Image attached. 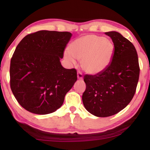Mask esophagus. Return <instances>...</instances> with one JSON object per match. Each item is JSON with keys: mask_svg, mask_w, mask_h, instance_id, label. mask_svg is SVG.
<instances>
[{"mask_svg": "<svg viewBox=\"0 0 150 150\" xmlns=\"http://www.w3.org/2000/svg\"><path fill=\"white\" fill-rule=\"evenodd\" d=\"M77 79H79V80L83 79V74L79 71L77 73Z\"/></svg>", "mask_w": 150, "mask_h": 150, "instance_id": "esophagus-1", "label": "esophagus"}]
</instances>
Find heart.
<instances>
[{"mask_svg":"<svg viewBox=\"0 0 150 150\" xmlns=\"http://www.w3.org/2000/svg\"><path fill=\"white\" fill-rule=\"evenodd\" d=\"M70 52L65 51L64 57L71 64L81 60L83 69L90 75L103 73L110 65L115 47L110 40L96 35H86L71 44Z\"/></svg>","mask_w":150,"mask_h":150,"instance_id":"b5f03b06","label":"heart"}]
</instances>
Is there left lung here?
Segmentation results:
<instances>
[{
	"instance_id": "obj_1",
	"label": "left lung",
	"mask_w": 150,
	"mask_h": 150,
	"mask_svg": "<svg viewBox=\"0 0 150 150\" xmlns=\"http://www.w3.org/2000/svg\"><path fill=\"white\" fill-rule=\"evenodd\" d=\"M115 47L111 63L105 71L85 75V91L82 100L85 108L98 117L116 115L130 103L138 85L139 67L134 45L115 31L105 32Z\"/></svg>"
}]
</instances>
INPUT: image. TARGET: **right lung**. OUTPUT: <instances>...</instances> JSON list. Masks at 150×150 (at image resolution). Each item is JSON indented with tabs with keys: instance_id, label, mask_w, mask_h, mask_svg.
Returning <instances> with one entry per match:
<instances>
[{
	"instance_id": "right-lung-1",
	"label": "right lung",
	"mask_w": 150,
	"mask_h": 150,
	"mask_svg": "<svg viewBox=\"0 0 150 150\" xmlns=\"http://www.w3.org/2000/svg\"><path fill=\"white\" fill-rule=\"evenodd\" d=\"M72 36L68 32L40 30L25 36L11 61L12 92L22 107L47 115L63 105L65 96L77 79L75 69L61 64Z\"/></svg>"
}]
</instances>
